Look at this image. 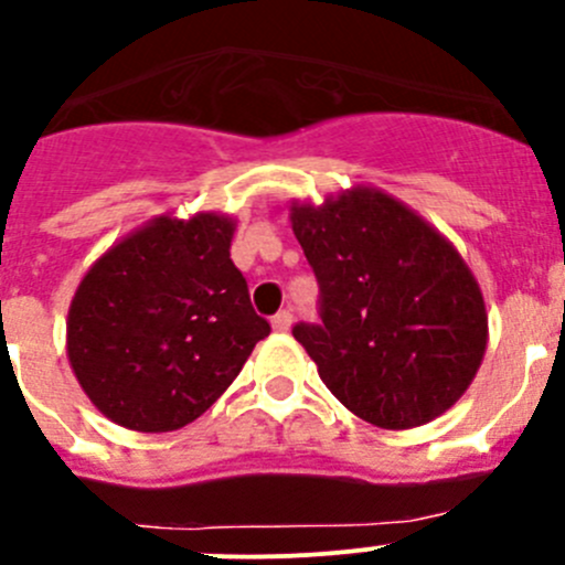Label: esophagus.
<instances>
[{
  "mask_svg": "<svg viewBox=\"0 0 565 565\" xmlns=\"http://www.w3.org/2000/svg\"><path fill=\"white\" fill-rule=\"evenodd\" d=\"M273 331H289V326H292V315L289 311H278L276 317H273Z\"/></svg>",
  "mask_w": 565,
  "mask_h": 565,
  "instance_id": "34e87169",
  "label": "esophagus"
}]
</instances>
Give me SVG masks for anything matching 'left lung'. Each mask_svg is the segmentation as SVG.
Listing matches in <instances>:
<instances>
[{"mask_svg":"<svg viewBox=\"0 0 565 565\" xmlns=\"http://www.w3.org/2000/svg\"><path fill=\"white\" fill-rule=\"evenodd\" d=\"M289 223L320 284V326L292 328L333 397L375 428L408 430L461 399L480 370L489 315L456 245L370 184Z\"/></svg>","mask_w":565,"mask_h":565,"instance_id":"1","label":"left lung"}]
</instances>
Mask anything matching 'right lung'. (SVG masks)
<instances>
[{
	"label": "right lung",
	"instance_id": "add662e5",
	"mask_svg": "<svg viewBox=\"0 0 565 565\" xmlns=\"http://www.w3.org/2000/svg\"><path fill=\"white\" fill-rule=\"evenodd\" d=\"M237 221L171 212L120 237L82 276L65 350L107 419L168 434L199 419L270 333L232 262Z\"/></svg>",
	"mask_w": 565,
	"mask_h": 565
}]
</instances>
